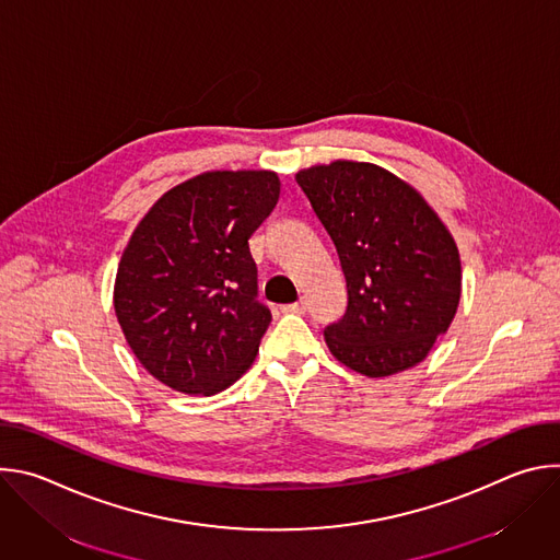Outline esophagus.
<instances>
[{
	"instance_id": "1",
	"label": "esophagus",
	"mask_w": 560,
	"mask_h": 560,
	"mask_svg": "<svg viewBox=\"0 0 560 560\" xmlns=\"http://www.w3.org/2000/svg\"><path fill=\"white\" fill-rule=\"evenodd\" d=\"M283 312H290V314H305V310H307V305H305V301L301 299V301H296V303H290V305H283L281 307Z\"/></svg>"
}]
</instances>
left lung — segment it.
Returning <instances> with one entry per match:
<instances>
[{"label": "left lung", "mask_w": 560, "mask_h": 560, "mask_svg": "<svg viewBox=\"0 0 560 560\" xmlns=\"http://www.w3.org/2000/svg\"><path fill=\"white\" fill-rule=\"evenodd\" d=\"M296 184L330 234L348 285L346 314L324 330L335 359L374 378L421 363L460 299L458 250L439 214L374 164L314 166Z\"/></svg>", "instance_id": "8db88e82"}]
</instances>
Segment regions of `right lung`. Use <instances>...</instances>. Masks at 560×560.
Here are the masks:
<instances>
[{
  "instance_id": "1",
  "label": "right lung",
  "mask_w": 560,
  "mask_h": 560,
  "mask_svg": "<svg viewBox=\"0 0 560 560\" xmlns=\"http://www.w3.org/2000/svg\"><path fill=\"white\" fill-rule=\"evenodd\" d=\"M270 171L203 173L159 199L132 232L115 312L139 363L184 394H217L259 352L264 305L248 238L279 201Z\"/></svg>"
}]
</instances>
